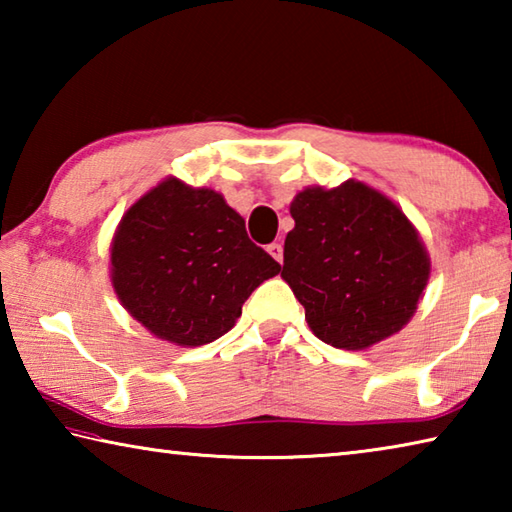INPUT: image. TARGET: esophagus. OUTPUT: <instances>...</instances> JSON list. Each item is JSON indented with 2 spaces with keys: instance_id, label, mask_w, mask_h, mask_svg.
Masks as SVG:
<instances>
[{
  "instance_id": "1",
  "label": "esophagus",
  "mask_w": 512,
  "mask_h": 512,
  "mask_svg": "<svg viewBox=\"0 0 512 512\" xmlns=\"http://www.w3.org/2000/svg\"><path fill=\"white\" fill-rule=\"evenodd\" d=\"M268 253H271V257L275 259V262H280L282 264V259H284V250H282V244H271L266 248Z\"/></svg>"
}]
</instances>
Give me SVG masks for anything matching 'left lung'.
<instances>
[{
  "instance_id": "8db88e82",
  "label": "left lung",
  "mask_w": 512,
  "mask_h": 512,
  "mask_svg": "<svg viewBox=\"0 0 512 512\" xmlns=\"http://www.w3.org/2000/svg\"><path fill=\"white\" fill-rule=\"evenodd\" d=\"M282 277L320 341L366 350L409 323L431 262L406 214L377 189L348 180L293 198Z\"/></svg>"
}]
</instances>
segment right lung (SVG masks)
<instances>
[{"mask_svg": "<svg viewBox=\"0 0 512 512\" xmlns=\"http://www.w3.org/2000/svg\"><path fill=\"white\" fill-rule=\"evenodd\" d=\"M280 264L246 235V221L205 187L162 180L119 221L112 287L124 309L162 341L212 343Z\"/></svg>", "mask_w": 512, "mask_h": 512, "instance_id": "right-lung-1", "label": "right lung"}]
</instances>
